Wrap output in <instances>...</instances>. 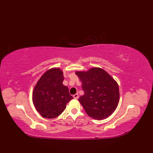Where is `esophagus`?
Here are the masks:
<instances>
[{
  "mask_svg": "<svg viewBox=\"0 0 153 153\" xmlns=\"http://www.w3.org/2000/svg\"><path fill=\"white\" fill-rule=\"evenodd\" d=\"M73 98L75 99H78V94H75L73 95Z\"/></svg>",
  "mask_w": 153,
  "mask_h": 153,
  "instance_id": "1",
  "label": "esophagus"
}]
</instances>
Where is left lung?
<instances>
[{
    "label": "left lung",
    "instance_id": "1",
    "mask_svg": "<svg viewBox=\"0 0 153 153\" xmlns=\"http://www.w3.org/2000/svg\"><path fill=\"white\" fill-rule=\"evenodd\" d=\"M84 94L78 101L89 117L97 120L107 118L116 109L119 101L117 83L104 69L92 68L76 71Z\"/></svg>",
    "mask_w": 153,
    "mask_h": 153
}]
</instances>
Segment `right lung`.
I'll list each match as a JSON object with an SVG mask.
<instances>
[{
  "instance_id": "obj_1",
  "label": "right lung",
  "mask_w": 153,
  "mask_h": 153,
  "mask_svg": "<svg viewBox=\"0 0 153 153\" xmlns=\"http://www.w3.org/2000/svg\"><path fill=\"white\" fill-rule=\"evenodd\" d=\"M64 76L59 68L46 71L34 87L32 101L36 110L45 118L53 119L61 115L72 100L67 86L62 84Z\"/></svg>"
}]
</instances>
